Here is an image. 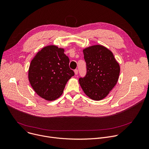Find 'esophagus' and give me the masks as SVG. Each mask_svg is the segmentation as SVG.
<instances>
[{"label": "esophagus", "mask_w": 149, "mask_h": 149, "mask_svg": "<svg viewBox=\"0 0 149 149\" xmlns=\"http://www.w3.org/2000/svg\"><path fill=\"white\" fill-rule=\"evenodd\" d=\"M74 73H75V75H77L78 74V70H77V69H76V70H74Z\"/></svg>", "instance_id": "esophagus-1"}]
</instances>
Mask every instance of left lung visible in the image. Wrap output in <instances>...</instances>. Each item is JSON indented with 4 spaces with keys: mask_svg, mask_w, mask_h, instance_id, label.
<instances>
[{
    "mask_svg": "<svg viewBox=\"0 0 149 149\" xmlns=\"http://www.w3.org/2000/svg\"><path fill=\"white\" fill-rule=\"evenodd\" d=\"M86 64V74L79 79L84 93L91 100L105 98L116 85L120 66L112 52L101 45H94L83 49Z\"/></svg>",
    "mask_w": 149,
    "mask_h": 149,
    "instance_id": "left-lung-1",
    "label": "left lung"
}]
</instances>
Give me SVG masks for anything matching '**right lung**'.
I'll return each instance as SVG.
<instances>
[{"label":"right lung","instance_id":"add662e5","mask_svg":"<svg viewBox=\"0 0 149 149\" xmlns=\"http://www.w3.org/2000/svg\"><path fill=\"white\" fill-rule=\"evenodd\" d=\"M69 63L64 48L54 45L42 48L32 59L29 69V80L36 93L47 101L58 98L74 75Z\"/></svg>","mask_w":149,"mask_h":149}]
</instances>
